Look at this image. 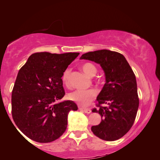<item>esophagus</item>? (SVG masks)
Masks as SVG:
<instances>
[{"label": "esophagus", "instance_id": "obj_1", "mask_svg": "<svg viewBox=\"0 0 160 160\" xmlns=\"http://www.w3.org/2000/svg\"><path fill=\"white\" fill-rule=\"evenodd\" d=\"M79 109H80V111H82V112L86 113H90L91 112H92L90 109H85V108H79Z\"/></svg>", "mask_w": 160, "mask_h": 160}]
</instances>
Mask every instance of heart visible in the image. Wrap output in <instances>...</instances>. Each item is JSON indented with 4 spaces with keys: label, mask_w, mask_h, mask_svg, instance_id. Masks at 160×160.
Returning a JSON list of instances; mask_svg holds the SVG:
<instances>
[{
    "label": "heart",
    "mask_w": 160,
    "mask_h": 160,
    "mask_svg": "<svg viewBox=\"0 0 160 160\" xmlns=\"http://www.w3.org/2000/svg\"><path fill=\"white\" fill-rule=\"evenodd\" d=\"M81 68L83 70L86 75H88L89 77H93L97 73V68L92 63H86L82 65ZM70 71L69 69L65 70L63 74V82L66 85H69V78H70ZM97 94V91L94 89L90 90H76L72 92H70L68 95L69 99L72 101L77 102L81 106H87L90 104V102L96 97Z\"/></svg>",
    "instance_id": "1"
}]
</instances>
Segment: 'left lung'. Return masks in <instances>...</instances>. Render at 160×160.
Here are the masks:
<instances>
[{"mask_svg": "<svg viewBox=\"0 0 160 160\" xmlns=\"http://www.w3.org/2000/svg\"><path fill=\"white\" fill-rule=\"evenodd\" d=\"M85 59L99 64L104 72L106 83L97 97L102 121L92 126L93 133L107 141L123 137L133 124L139 106L136 78L128 61L120 53L107 49L82 54ZM105 103L108 107H100Z\"/></svg>", "mask_w": 160, "mask_h": 160, "instance_id": "8db88e82", "label": "left lung"}]
</instances>
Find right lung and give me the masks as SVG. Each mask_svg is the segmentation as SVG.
Returning a JSON list of instances; mask_svg holds the SVG:
<instances>
[{
	"label": "right lung",
	"mask_w": 160,
	"mask_h": 160,
	"mask_svg": "<svg viewBox=\"0 0 160 160\" xmlns=\"http://www.w3.org/2000/svg\"><path fill=\"white\" fill-rule=\"evenodd\" d=\"M79 53L32 54L19 70L12 92V115L23 134L38 142H50L63 135L73 101L56 103L65 95L61 78Z\"/></svg>",
	"instance_id": "right-lung-1"
}]
</instances>
